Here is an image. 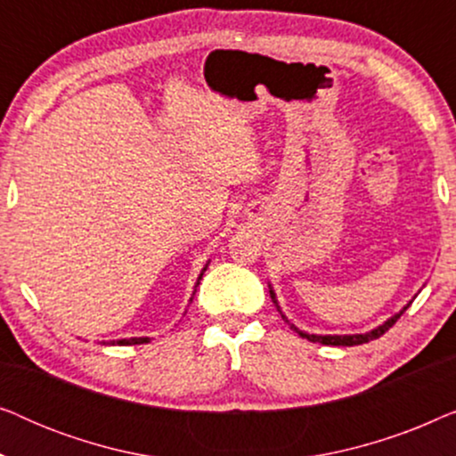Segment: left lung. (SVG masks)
<instances>
[{"instance_id":"left-lung-1","label":"left lung","mask_w":456,"mask_h":456,"mask_svg":"<svg viewBox=\"0 0 456 456\" xmlns=\"http://www.w3.org/2000/svg\"><path fill=\"white\" fill-rule=\"evenodd\" d=\"M270 295H272V298H273V303H276V297H273L272 290H270ZM403 311H407V307H404ZM403 311H401V314L392 315L388 322H384L382 326H378L376 330H371V332H367V334H353V336H317V334L301 332V330H297L295 326H292V328H295L297 332L303 336V338H307V340H311V342H320V345H330V346H354V345H365V342H370V340H373V338H379V336L388 332V330L396 323L398 317L403 315Z\"/></svg>"}]
</instances>
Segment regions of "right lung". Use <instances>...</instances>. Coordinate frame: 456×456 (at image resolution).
Instances as JSON below:
<instances>
[{
	"instance_id": "1",
	"label": "right lung",
	"mask_w": 456,
	"mask_h": 456,
	"mask_svg": "<svg viewBox=\"0 0 456 456\" xmlns=\"http://www.w3.org/2000/svg\"><path fill=\"white\" fill-rule=\"evenodd\" d=\"M203 272H205V267H203ZM203 278V273L201 276H199V280ZM199 284V282H197ZM142 342H149V338H124V340H116V342H111V345H124V346H128V345H142Z\"/></svg>"
}]
</instances>
